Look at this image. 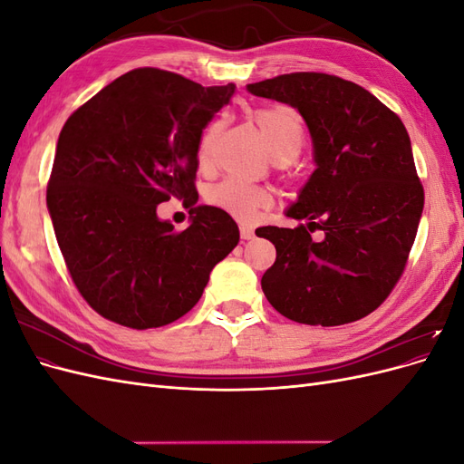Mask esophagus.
<instances>
[{"instance_id":"1","label":"esophagus","mask_w":464,"mask_h":464,"mask_svg":"<svg viewBox=\"0 0 464 464\" xmlns=\"http://www.w3.org/2000/svg\"><path fill=\"white\" fill-rule=\"evenodd\" d=\"M240 236H242V240H251V237H254L256 234H254V228L247 227V224H242V227H240Z\"/></svg>"}]
</instances>
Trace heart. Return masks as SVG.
<instances>
[{
  "label": "heart",
  "instance_id": "obj_1",
  "mask_svg": "<svg viewBox=\"0 0 464 464\" xmlns=\"http://www.w3.org/2000/svg\"><path fill=\"white\" fill-rule=\"evenodd\" d=\"M256 121L265 137L266 147H269L276 162H292L298 157L304 147V128L296 116V111L288 106H266L256 111ZM218 131L220 123H213L201 137V160L208 159L210 147H213ZM210 201L230 215L249 218L254 217L259 208L271 207L273 195L265 188L246 184V181L236 178H228L210 189Z\"/></svg>",
  "mask_w": 464,
  "mask_h": 464
}]
</instances>
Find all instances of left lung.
Masks as SVG:
<instances>
[{"label":"left lung","mask_w":464,"mask_h":464,"mask_svg":"<svg viewBox=\"0 0 464 464\" xmlns=\"http://www.w3.org/2000/svg\"><path fill=\"white\" fill-rule=\"evenodd\" d=\"M247 92L300 111L315 164L285 210L305 224L256 230L276 247L261 278L266 300L305 325L366 317L402 275L424 208L406 128L372 92L334 75H280ZM314 229L322 230L317 243Z\"/></svg>","instance_id":"1"}]
</instances>
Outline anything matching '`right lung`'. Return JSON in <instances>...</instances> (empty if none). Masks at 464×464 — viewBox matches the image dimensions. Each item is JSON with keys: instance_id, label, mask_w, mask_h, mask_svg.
Listing matches in <instances>:
<instances>
[{"instance_id": "1", "label": "right lung", "mask_w": 464, "mask_h": 464, "mask_svg": "<svg viewBox=\"0 0 464 464\" xmlns=\"http://www.w3.org/2000/svg\"><path fill=\"white\" fill-rule=\"evenodd\" d=\"M234 92L143 67L65 121L46 205L73 283L102 317L131 329L179 319L240 242L227 210L195 205L193 184L205 125ZM170 197L194 205L181 233L156 215Z\"/></svg>"}]
</instances>
